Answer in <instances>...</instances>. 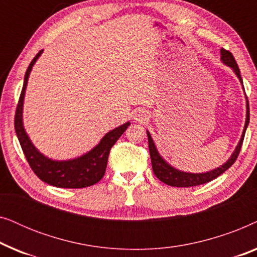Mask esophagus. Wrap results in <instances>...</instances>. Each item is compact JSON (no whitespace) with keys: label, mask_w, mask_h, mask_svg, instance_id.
I'll return each mask as SVG.
<instances>
[{"label":"esophagus","mask_w":257,"mask_h":257,"mask_svg":"<svg viewBox=\"0 0 257 257\" xmlns=\"http://www.w3.org/2000/svg\"><path fill=\"white\" fill-rule=\"evenodd\" d=\"M136 119H137V120H138V121H143V120H145V119H146V115H145V114H142V113L137 114Z\"/></svg>","instance_id":"34e87169"}]
</instances>
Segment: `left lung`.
<instances>
[{"mask_svg":"<svg viewBox=\"0 0 257 257\" xmlns=\"http://www.w3.org/2000/svg\"><path fill=\"white\" fill-rule=\"evenodd\" d=\"M220 54H221V62H222L223 64H226L227 66H229V68L233 70L235 75L237 76L238 80H240V83L243 85V82H242V78L240 75V69H238L237 63L235 61L234 56L231 55V52L224 50V49H221ZM245 99H247V114H245V124H244V128H243V132H242L240 142H238L237 146L235 147V151L231 153L229 159H228L222 166L214 168V170L209 172H205V173H188V172L179 171L173 166H171V165L160 156L159 152H158L156 144H154L152 137H151L149 131H146L147 138H149L151 163H152V168H153L154 174H156V177L159 179L160 181H163L164 184H166L168 186H173V187H193V186L207 184V182L214 180V179L222 174L223 172H226L228 168L235 163V160L237 159L238 153H240L241 151L242 143H243L245 130H247L248 124H249L248 98L245 97Z\"/></svg>","mask_w":257,"mask_h":257,"instance_id":"obj_1","label":"left lung"}]
</instances>
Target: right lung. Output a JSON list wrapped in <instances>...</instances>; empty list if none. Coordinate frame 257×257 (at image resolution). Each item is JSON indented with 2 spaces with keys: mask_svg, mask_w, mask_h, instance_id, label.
I'll use <instances>...</instances> for the list:
<instances>
[{
  "mask_svg": "<svg viewBox=\"0 0 257 257\" xmlns=\"http://www.w3.org/2000/svg\"><path fill=\"white\" fill-rule=\"evenodd\" d=\"M41 50L35 56L28 66L24 76L23 89L21 92L19 104H17L15 114V131L22 151L29 163L34 173L47 184L59 188H84L97 184L104 177L106 171L108 154L111 147L120 138V136L130 126V122H125L118 127L107 132L97 146L89 152L78 158L70 160H52L42 154L34 144L31 143L29 136L27 135L23 126V101L28 79H29L31 69L38 57L42 55Z\"/></svg>",
  "mask_w": 257,
  "mask_h": 257,
  "instance_id": "1",
  "label": "right lung"
}]
</instances>
